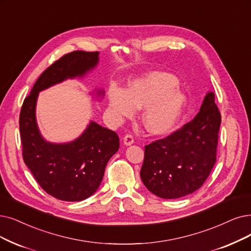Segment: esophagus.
<instances>
[{
	"instance_id": "34e87169",
	"label": "esophagus",
	"mask_w": 251,
	"mask_h": 251,
	"mask_svg": "<svg viewBox=\"0 0 251 251\" xmlns=\"http://www.w3.org/2000/svg\"><path fill=\"white\" fill-rule=\"evenodd\" d=\"M124 143L125 145L128 146V145H132L134 143V136L132 134H126L124 137Z\"/></svg>"
}]
</instances>
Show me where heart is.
<instances>
[{
  "mask_svg": "<svg viewBox=\"0 0 251 251\" xmlns=\"http://www.w3.org/2000/svg\"><path fill=\"white\" fill-rule=\"evenodd\" d=\"M177 79L167 73H152L134 80L126 92L110 91V106L118 118L132 117L145 109L143 125L148 132L162 134L172 128L181 114L184 97L176 91Z\"/></svg>",
  "mask_w": 251,
  "mask_h": 251,
  "instance_id": "obj_1",
  "label": "heart"
}]
</instances>
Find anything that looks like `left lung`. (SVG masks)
Wrapping results in <instances>:
<instances>
[{
	"mask_svg": "<svg viewBox=\"0 0 251 251\" xmlns=\"http://www.w3.org/2000/svg\"><path fill=\"white\" fill-rule=\"evenodd\" d=\"M220 122L214 93H208L193 120L146 145L140 176L149 192L178 199L201 187L216 162Z\"/></svg>",
	"mask_w": 251,
	"mask_h": 251,
	"instance_id": "8db88e82",
	"label": "left lung"
}]
</instances>
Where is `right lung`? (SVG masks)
<instances>
[{"label": "right lung", "mask_w": 251, "mask_h": 251, "mask_svg": "<svg viewBox=\"0 0 251 251\" xmlns=\"http://www.w3.org/2000/svg\"><path fill=\"white\" fill-rule=\"evenodd\" d=\"M98 61V51L82 50L58 58L38 78L19 114L24 162L39 185L48 195L62 201H82L96 192L108 160L119 148V138L111 129L92 122L85 132L71 143H48L37 126L36 101L39 92L67 78L83 76L97 66ZM102 93L99 92V95Z\"/></svg>", "instance_id": "right-lung-1"}]
</instances>
